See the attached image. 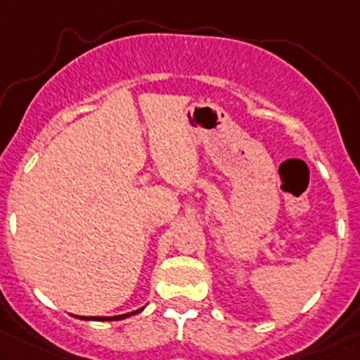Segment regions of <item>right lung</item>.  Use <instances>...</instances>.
<instances>
[{"label":"right lung","mask_w":360,"mask_h":360,"mask_svg":"<svg viewBox=\"0 0 360 360\" xmlns=\"http://www.w3.org/2000/svg\"><path fill=\"white\" fill-rule=\"evenodd\" d=\"M141 311H143V307H140V309L136 311H131V313L120 314V316H75V318L85 319V321H120V319H126L129 318V316H135L138 313H141Z\"/></svg>","instance_id":"right-lung-1"}]
</instances>
